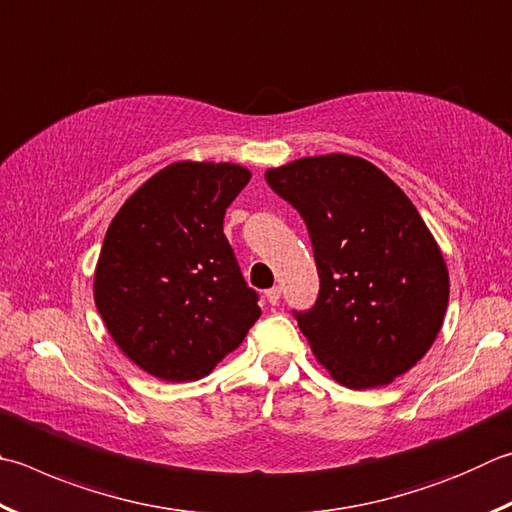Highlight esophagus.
Returning a JSON list of instances; mask_svg holds the SVG:
<instances>
[{"label":"esophagus","instance_id":"esophagus-1","mask_svg":"<svg viewBox=\"0 0 512 512\" xmlns=\"http://www.w3.org/2000/svg\"><path fill=\"white\" fill-rule=\"evenodd\" d=\"M280 297H282V288L280 286H273V288H268V291H266V300H268V304H271V306H275L277 302H280Z\"/></svg>","mask_w":512,"mask_h":512}]
</instances>
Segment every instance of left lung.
Returning a JSON list of instances; mask_svg holds the SVG:
<instances>
[{
	"mask_svg": "<svg viewBox=\"0 0 512 512\" xmlns=\"http://www.w3.org/2000/svg\"><path fill=\"white\" fill-rule=\"evenodd\" d=\"M266 181L309 228L320 297L297 324L336 383H394L443 327L450 275L407 194L360 156H304Z\"/></svg>",
	"mask_w": 512,
	"mask_h": 512,
	"instance_id": "obj_1",
	"label": "left lung"
}]
</instances>
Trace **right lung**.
<instances>
[{
  "mask_svg": "<svg viewBox=\"0 0 512 512\" xmlns=\"http://www.w3.org/2000/svg\"><path fill=\"white\" fill-rule=\"evenodd\" d=\"M250 176L237 163L176 161L111 219L96 309L116 347L154 378L208 376L262 315L224 235L226 208Z\"/></svg>",
  "mask_w": 512,
  "mask_h": 512,
  "instance_id": "right-lung-1",
  "label": "right lung"
}]
</instances>
